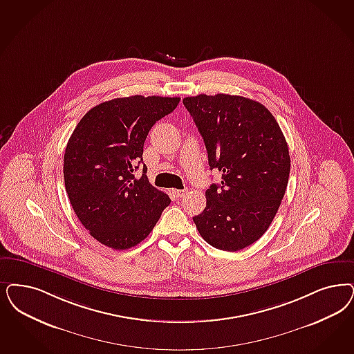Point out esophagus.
Returning a JSON list of instances; mask_svg holds the SVG:
<instances>
[{
	"instance_id": "1",
	"label": "esophagus",
	"mask_w": 354,
	"mask_h": 354,
	"mask_svg": "<svg viewBox=\"0 0 354 354\" xmlns=\"http://www.w3.org/2000/svg\"><path fill=\"white\" fill-rule=\"evenodd\" d=\"M174 195L178 198H183L184 196L187 195V189H174Z\"/></svg>"
}]
</instances>
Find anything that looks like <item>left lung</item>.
<instances>
[{
  "label": "left lung",
  "instance_id": "obj_1",
  "mask_svg": "<svg viewBox=\"0 0 354 354\" xmlns=\"http://www.w3.org/2000/svg\"><path fill=\"white\" fill-rule=\"evenodd\" d=\"M183 103L204 138L210 170L222 174L221 184L205 192L196 227L218 250H243L268 230L280 207L290 172L286 140L257 100L200 94Z\"/></svg>",
  "mask_w": 354,
  "mask_h": 354
}]
</instances>
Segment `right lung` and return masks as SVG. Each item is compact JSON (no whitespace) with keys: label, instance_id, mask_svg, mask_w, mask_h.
Returning a JSON list of instances; mask_svg holds the SVG:
<instances>
[{"label":"right lung","instance_id":"1","mask_svg":"<svg viewBox=\"0 0 354 354\" xmlns=\"http://www.w3.org/2000/svg\"><path fill=\"white\" fill-rule=\"evenodd\" d=\"M180 97H116L88 111L64 154V182L73 210L90 235L113 250L142 242L170 197L137 179L151 127L176 109Z\"/></svg>","mask_w":354,"mask_h":354}]
</instances>
